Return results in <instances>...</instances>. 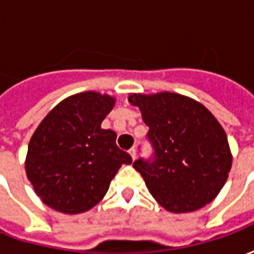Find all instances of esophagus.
Listing matches in <instances>:
<instances>
[{
  "label": "esophagus",
  "mask_w": 254,
  "mask_h": 254,
  "mask_svg": "<svg viewBox=\"0 0 254 254\" xmlns=\"http://www.w3.org/2000/svg\"><path fill=\"white\" fill-rule=\"evenodd\" d=\"M129 154H130V156H132L133 160L136 159V149H134V148L129 149Z\"/></svg>",
  "instance_id": "obj_1"
}]
</instances>
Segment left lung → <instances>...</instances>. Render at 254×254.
<instances>
[{
    "mask_svg": "<svg viewBox=\"0 0 254 254\" xmlns=\"http://www.w3.org/2000/svg\"><path fill=\"white\" fill-rule=\"evenodd\" d=\"M129 102L149 127L154 154L133 167L149 193L170 212H190L218 196L231 169V152L223 127L196 100L162 92L133 94Z\"/></svg>",
    "mask_w": 254,
    "mask_h": 254,
    "instance_id": "1",
    "label": "left lung"
}]
</instances>
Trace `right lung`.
<instances>
[{
	"label": "right lung",
	"mask_w": 254,
	"mask_h": 254,
	"mask_svg": "<svg viewBox=\"0 0 254 254\" xmlns=\"http://www.w3.org/2000/svg\"><path fill=\"white\" fill-rule=\"evenodd\" d=\"M114 99L98 92L69 96L53 109L28 144L27 177L46 205L64 213L95 207L130 155L117 147L116 132L100 124Z\"/></svg>",
	"instance_id": "add662e5"
}]
</instances>
